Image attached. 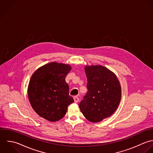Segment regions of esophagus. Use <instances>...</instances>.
<instances>
[{"label":"esophagus","instance_id":"34e87169","mask_svg":"<svg viewBox=\"0 0 153 153\" xmlns=\"http://www.w3.org/2000/svg\"><path fill=\"white\" fill-rule=\"evenodd\" d=\"M74 102H76V103L78 102L79 101V98L78 97H77V96L74 97Z\"/></svg>","mask_w":153,"mask_h":153}]
</instances>
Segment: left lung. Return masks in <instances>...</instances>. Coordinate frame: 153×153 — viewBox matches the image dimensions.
Here are the masks:
<instances>
[{
    "mask_svg": "<svg viewBox=\"0 0 153 153\" xmlns=\"http://www.w3.org/2000/svg\"><path fill=\"white\" fill-rule=\"evenodd\" d=\"M88 92L79 104L84 116L99 122L112 115L121 100V87L116 76L102 65L86 66Z\"/></svg>",
    "mask_w": 153,
    "mask_h": 153,
    "instance_id": "obj_1",
    "label": "left lung"
}]
</instances>
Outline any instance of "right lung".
<instances>
[{"label": "right lung", "instance_id": "1", "mask_svg": "<svg viewBox=\"0 0 153 153\" xmlns=\"http://www.w3.org/2000/svg\"><path fill=\"white\" fill-rule=\"evenodd\" d=\"M70 70L69 65L53 62L39 68L31 76L28 98L32 108L40 117L51 122L58 121L74 102L65 80Z\"/></svg>", "mask_w": 153, "mask_h": 153}]
</instances>
